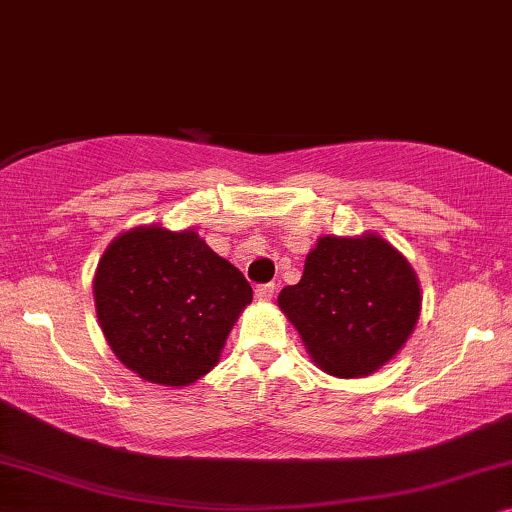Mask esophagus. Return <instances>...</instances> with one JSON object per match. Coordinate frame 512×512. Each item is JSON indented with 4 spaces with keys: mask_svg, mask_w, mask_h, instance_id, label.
<instances>
[{
    "mask_svg": "<svg viewBox=\"0 0 512 512\" xmlns=\"http://www.w3.org/2000/svg\"><path fill=\"white\" fill-rule=\"evenodd\" d=\"M274 290L276 285L274 283H264V285H257L255 288V299L257 302H271V297H274Z\"/></svg>",
    "mask_w": 512,
    "mask_h": 512,
    "instance_id": "1",
    "label": "esophagus"
}]
</instances>
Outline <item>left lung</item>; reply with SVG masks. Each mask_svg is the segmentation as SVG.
I'll use <instances>...</instances> for the list:
<instances>
[{
	"label": "left lung",
	"mask_w": 512,
	"mask_h": 512,
	"mask_svg": "<svg viewBox=\"0 0 512 512\" xmlns=\"http://www.w3.org/2000/svg\"><path fill=\"white\" fill-rule=\"evenodd\" d=\"M313 363L332 377H367L410 339L421 288L410 262L377 234L320 236L302 281L278 295Z\"/></svg>",
	"instance_id": "8db88e82"
}]
</instances>
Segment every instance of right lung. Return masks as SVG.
Returning <instances> with one entry per match:
<instances>
[{
  "label": "right lung",
  "mask_w": 512,
  "mask_h": 512,
  "mask_svg": "<svg viewBox=\"0 0 512 512\" xmlns=\"http://www.w3.org/2000/svg\"><path fill=\"white\" fill-rule=\"evenodd\" d=\"M93 297L114 356L149 384L177 388L217 365L252 288L196 231L149 224L107 245Z\"/></svg>",
  "instance_id": "obj_1"
}]
</instances>
